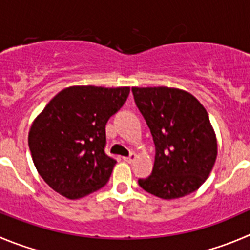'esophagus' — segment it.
Returning a JSON list of instances; mask_svg holds the SVG:
<instances>
[{
    "label": "esophagus",
    "instance_id": "1",
    "mask_svg": "<svg viewBox=\"0 0 250 250\" xmlns=\"http://www.w3.org/2000/svg\"><path fill=\"white\" fill-rule=\"evenodd\" d=\"M123 160H125V162H127V163H133L134 162V160H136V154H130L129 157H125L123 158Z\"/></svg>",
    "mask_w": 250,
    "mask_h": 250
}]
</instances>
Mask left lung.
Here are the masks:
<instances>
[{
  "instance_id": "obj_1",
  "label": "left lung",
  "mask_w": 250,
  "mask_h": 250,
  "mask_svg": "<svg viewBox=\"0 0 250 250\" xmlns=\"http://www.w3.org/2000/svg\"><path fill=\"white\" fill-rule=\"evenodd\" d=\"M155 144L153 171L143 190L164 200L184 197L208 178L217 141L205 107L191 93L171 87H132Z\"/></svg>"
}]
</instances>
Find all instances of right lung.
I'll return each mask as SVG.
<instances>
[{
	"label": "right lung",
	"instance_id": "right-lung-1",
	"mask_svg": "<svg viewBox=\"0 0 250 250\" xmlns=\"http://www.w3.org/2000/svg\"><path fill=\"white\" fill-rule=\"evenodd\" d=\"M129 87L72 86L51 99L28 136L43 180L70 200L104 188L116 160L106 148L107 121L125 104Z\"/></svg>",
	"mask_w": 250,
	"mask_h": 250
}]
</instances>
